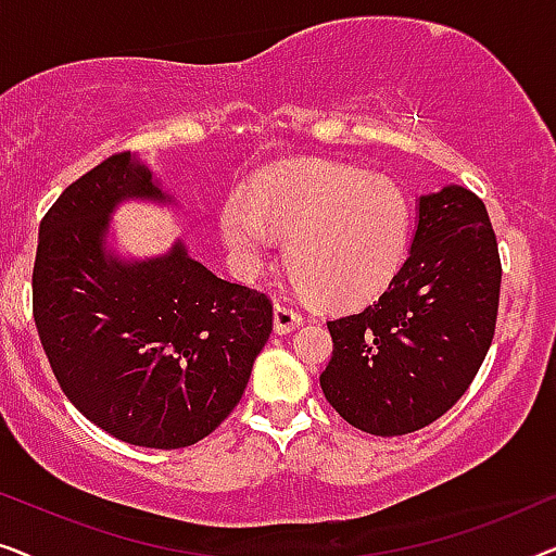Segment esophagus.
Instances as JSON below:
<instances>
[{"mask_svg": "<svg viewBox=\"0 0 556 556\" xmlns=\"http://www.w3.org/2000/svg\"><path fill=\"white\" fill-rule=\"evenodd\" d=\"M301 324L303 316L291 306V303L278 301L276 306H273V329H276V333H291L293 329H299Z\"/></svg>", "mask_w": 556, "mask_h": 556, "instance_id": "obj_1", "label": "esophagus"}]
</instances>
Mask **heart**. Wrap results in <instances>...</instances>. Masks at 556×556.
Listing matches in <instances>:
<instances>
[{"mask_svg": "<svg viewBox=\"0 0 556 556\" xmlns=\"http://www.w3.org/2000/svg\"><path fill=\"white\" fill-rule=\"evenodd\" d=\"M409 232L400 189L337 164L276 172L253 200L235 192L219 207V235L242 276H255L278 240H291L288 268L326 308L379 299L402 270Z\"/></svg>", "mask_w": 556, "mask_h": 556, "instance_id": "obj_1", "label": "heart"}]
</instances>
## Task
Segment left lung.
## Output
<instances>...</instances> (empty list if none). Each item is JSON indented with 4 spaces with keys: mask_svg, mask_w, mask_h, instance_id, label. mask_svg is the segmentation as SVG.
I'll return each instance as SVG.
<instances>
[{
    "mask_svg": "<svg viewBox=\"0 0 556 556\" xmlns=\"http://www.w3.org/2000/svg\"><path fill=\"white\" fill-rule=\"evenodd\" d=\"M501 257L485 204L447 185L417 200L409 255L359 314L333 318L329 405L369 435L435 422L473 382L496 331Z\"/></svg>",
    "mask_w": 556,
    "mask_h": 556,
    "instance_id": "8db88e82",
    "label": "left lung"
}]
</instances>
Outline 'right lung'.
<instances>
[{
  "instance_id": "obj_1",
  "label": "right lung",
  "mask_w": 556,
  "mask_h": 556,
  "mask_svg": "<svg viewBox=\"0 0 556 556\" xmlns=\"http://www.w3.org/2000/svg\"><path fill=\"white\" fill-rule=\"evenodd\" d=\"M172 202L131 151L73 181L40 223L33 314L65 397L124 443L194 445L238 407L273 331L265 293L230 283L177 240L159 257L105 248L121 202Z\"/></svg>"
}]
</instances>
